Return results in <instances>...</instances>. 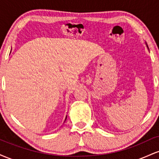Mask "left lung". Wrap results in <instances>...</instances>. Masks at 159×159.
<instances>
[{"mask_svg":"<svg viewBox=\"0 0 159 159\" xmlns=\"http://www.w3.org/2000/svg\"><path fill=\"white\" fill-rule=\"evenodd\" d=\"M147 47H148V46H147Z\"/></svg>","mask_w":159,"mask_h":159,"instance_id":"obj_1","label":"left lung"}]
</instances>
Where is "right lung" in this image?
I'll use <instances>...</instances> for the list:
<instances>
[{
	"mask_svg": "<svg viewBox=\"0 0 159 159\" xmlns=\"http://www.w3.org/2000/svg\"><path fill=\"white\" fill-rule=\"evenodd\" d=\"M66 117H67V116H66V119H65V120H66Z\"/></svg>",
	"mask_w": 159,
	"mask_h": 159,
	"instance_id": "obj_1",
	"label": "right lung"
}]
</instances>
